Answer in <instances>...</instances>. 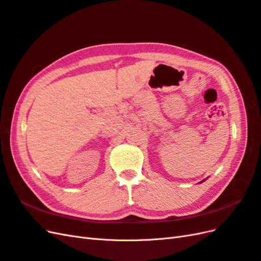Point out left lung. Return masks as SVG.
Here are the masks:
<instances>
[{"label": "left lung", "instance_id": "left-lung-1", "mask_svg": "<svg viewBox=\"0 0 261 261\" xmlns=\"http://www.w3.org/2000/svg\"><path fill=\"white\" fill-rule=\"evenodd\" d=\"M202 181H204V180H202ZM202 181H200V184H201V182H202Z\"/></svg>", "mask_w": 261, "mask_h": 261}]
</instances>
